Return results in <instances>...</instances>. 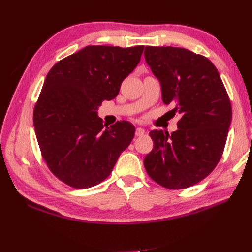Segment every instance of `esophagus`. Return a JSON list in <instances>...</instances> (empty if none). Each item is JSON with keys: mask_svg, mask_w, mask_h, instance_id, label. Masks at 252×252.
Returning a JSON list of instances; mask_svg holds the SVG:
<instances>
[{"mask_svg": "<svg viewBox=\"0 0 252 252\" xmlns=\"http://www.w3.org/2000/svg\"><path fill=\"white\" fill-rule=\"evenodd\" d=\"M144 134H145V130H144L143 128L139 127V128L135 129V135L136 136H143Z\"/></svg>", "mask_w": 252, "mask_h": 252, "instance_id": "esophagus-1", "label": "esophagus"}]
</instances>
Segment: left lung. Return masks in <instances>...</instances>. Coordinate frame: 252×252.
I'll return each mask as SVG.
<instances>
[{
    "label": "left lung",
    "instance_id": "obj_1",
    "mask_svg": "<svg viewBox=\"0 0 252 252\" xmlns=\"http://www.w3.org/2000/svg\"><path fill=\"white\" fill-rule=\"evenodd\" d=\"M145 61L159 81L162 100L181 119L178 130L149 132L154 148L144 158L149 177L168 189L204 180L222 158L230 127L229 96L216 66L201 55L179 47L147 46Z\"/></svg>",
    "mask_w": 252,
    "mask_h": 252
}]
</instances>
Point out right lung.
Instances as JSON below:
<instances>
[{
  "label": "right lung",
  "mask_w": 252,
  "mask_h": 252,
  "mask_svg": "<svg viewBox=\"0 0 252 252\" xmlns=\"http://www.w3.org/2000/svg\"><path fill=\"white\" fill-rule=\"evenodd\" d=\"M143 50L86 46L48 72L34 106L33 125L44 161L65 184L78 189L100 184L131 143V123L121 121L105 128L96 110L104 100L118 95Z\"/></svg>",
  "instance_id": "1"
}]
</instances>
